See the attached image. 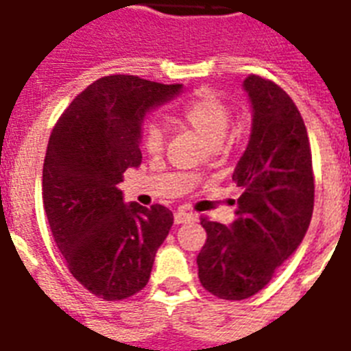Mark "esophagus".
Segmentation results:
<instances>
[{
	"mask_svg": "<svg viewBox=\"0 0 351 351\" xmlns=\"http://www.w3.org/2000/svg\"><path fill=\"white\" fill-rule=\"evenodd\" d=\"M193 220H197V217L193 213H187L184 209H178L175 213V224H186V222H193Z\"/></svg>",
	"mask_w": 351,
	"mask_h": 351,
	"instance_id": "obj_1",
	"label": "esophagus"
}]
</instances>
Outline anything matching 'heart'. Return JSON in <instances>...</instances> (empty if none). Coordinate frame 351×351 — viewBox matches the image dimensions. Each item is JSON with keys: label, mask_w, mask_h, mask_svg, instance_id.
I'll use <instances>...</instances> for the list:
<instances>
[{"label": "heart", "mask_w": 351, "mask_h": 351, "mask_svg": "<svg viewBox=\"0 0 351 351\" xmlns=\"http://www.w3.org/2000/svg\"><path fill=\"white\" fill-rule=\"evenodd\" d=\"M180 118L189 129L197 132L211 149L224 143L231 125V111L219 96L204 90L193 96L180 109ZM165 143V129L156 120L147 121L142 131V147L147 154H160ZM198 175V169L195 171Z\"/></svg>", "instance_id": "obj_1"}]
</instances>
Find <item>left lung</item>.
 <instances>
[{"mask_svg": "<svg viewBox=\"0 0 351 351\" xmlns=\"http://www.w3.org/2000/svg\"><path fill=\"white\" fill-rule=\"evenodd\" d=\"M253 118L233 171L242 189L230 226L202 219L208 239L197 256L198 278L226 300L250 299L293 255L313 213V169L306 125L293 100L269 80H244Z\"/></svg>", "mask_w": 351, "mask_h": 351, "instance_id": "1", "label": "left lung"}]
</instances>
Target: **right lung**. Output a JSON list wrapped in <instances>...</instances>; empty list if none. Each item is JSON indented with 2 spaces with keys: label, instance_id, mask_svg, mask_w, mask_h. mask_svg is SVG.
Instances as JSON below:
<instances>
[{
  "label": "right lung",
  "instance_id": "right-lung-1",
  "mask_svg": "<svg viewBox=\"0 0 351 351\" xmlns=\"http://www.w3.org/2000/svg\"><path fill=\"white\" fill-rule=\"evenodd\" d=\"M138 76H104L54 125L43 164V208L69 271L90 293L121 300L145 288L173 213L123 202V171L142 164V123L182 93Z\"/></svg>",
  "mask_w": 351,
  "mask_h": 351
}]
</instances>
